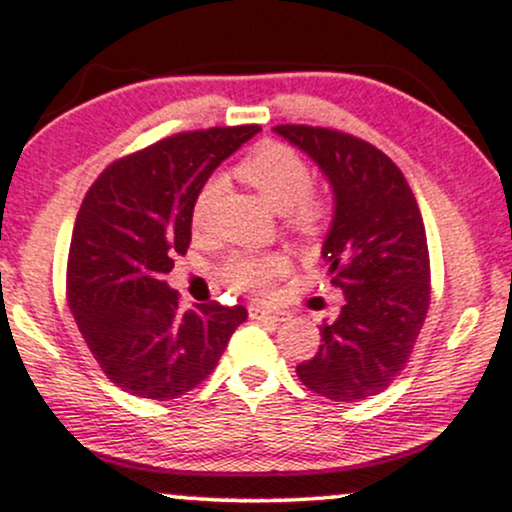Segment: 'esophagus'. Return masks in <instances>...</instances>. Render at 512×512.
<instances>
[{
    "instance_id": "1",
    "label": "esophagus",
    "mask_w": 512,
    "mask_h": 512,
    "mask_svg": "<svg viewBox=\"0 0 512 512\" xmlns=\"http://www.w3.org/2000/svg\"><path fill=\"white\" fill-rule=\"evenodd\" d=\"M247 313H250V318L269 320V323H282V320H286L284 311H269V308L262 306H247Z\"/></svg>"
}]
</instances>
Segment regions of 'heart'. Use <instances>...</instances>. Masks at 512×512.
<instances>
[{
  "instance_id": "b5f03b06",
  "label": "heart",
  "mask_w": 512,
  "mask_h": 512,
  "mask_svg": "<svg viewBox=\"0 0 512 512\" xmlns=\"http://www.w3.org/2000/svg\"><path fill=\"white\" fill-rule=\"evenodd\" d=\"M235 174L250 184L274 211L286 216V226L301 235H313L325 221L328 204L313 192L311 167L289 145L277 140H265L255 145L243 160L235 165ZM218 182H206L196 194L192 206V226L204 228L209 211L216 201ZM286 257L277 252H235L218 267V277L233 291L262 294L267 286L286 272Z\"/></svg>"
}]
</instances>
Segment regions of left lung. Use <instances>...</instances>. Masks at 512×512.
Instances as JSON below:
<instances>
[{"label":"left lung","instance_id":"obj_1","mask_svg":"<svg viewBox=\"0 0 512 512\" xmlns=\"http://www.w3.org/2000/svg\"><path fill=\"white\" fill-rule=\"evenodd\" d=\"M274 133L311 157L333 187L323 260L345 296L296 374L330 401H364L406 369L428 316L430 255L418 201L396 162L367 140L299 123Z\"/></svg>","mask_w":512,"mask_h":512}]
</instances>
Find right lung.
I'll return each instance as SVG.
<instances>
[{
    "label": "right lung",
    "mask_w": 512,
    "mask_h": 512,
    "mask_svg": "<svg viewBox=\"0 0 512 512\" xmlns=\"http://www.w3.org/2000/svg\"><path fill=\"white\" fill-rule=\"evenodd\" d=\"M260 126L170 136L111 162L84 196L67 255V303L101 372L123 391L170 401L216 369L243 306L179 311L165 282L192 243V206L211 172Z\"/></svg>",
    "instance_id": "right-lung-1"
}]
</instances>
